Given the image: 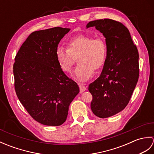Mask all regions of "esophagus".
Returning a JSON list of instances; mask_svg holds the SVG:
<instances>
[{"label": "esophagus", "mask_w": 154, "mask_h": 154, "mask_svg": "<svg viewBox=\"0 0 154 154\" xmlns=\"http://www.w3.org/2000/svg\"><path fill=\"white\" fill-rule=\"evenodd\" d=\"M78 85H79V89H80V91H81V93H82V92H84L85 91H86V90H87V88H86V87L83 84H82V83H78Z\"/></svg>", "instance_id": "34e87169"}]
</instances>
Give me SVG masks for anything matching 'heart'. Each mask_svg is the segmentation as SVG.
<instances>
[{"label":"heart","mask_w":154,"mask_h":154,"mask_svg":"<svg viewBox=\"0 0 154 154\" xmlns=\"http://www.w3.org/2000/svg\"><path fill=\"white\" fill-rule=\"evenodd\" d=\"M73 76L80 81H86L92 76L94 69H99L106 61L107 46L103 38L79 35L68 42V49L58 46L55 57L61 69L69 72L75 63L74 56L79 55Z\"/></svg>","instance_id":"1"}]
</instances>
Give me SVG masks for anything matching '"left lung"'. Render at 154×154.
<instances>
[{"mask_svg":"<svg viewBox=\"0 0 154 154\" xmlns=\"http://www.w3.org/2000/svg\"><path fill=\"white\" fill-rule=\"evenodd\" d=\"M105 38L107 56L99 77L89 86L94 115L105 119L122 111L128 104L139 77V55L128 28L105 18L89 22Z\"/></svg>","mask_w":154,"mask_h":154,"instance_id":"left-lung-1","label":"left lung"}]
</instances>
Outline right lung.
Returning a JSON list of instances; mask_svg holds the SVG:
<instances>
[{"label":"right lung","instance_id":"add662e5","mask_svg":"<svg viewBox=\"0 0 154 154\" xmlns=\"http://www.w3.org/2000/svg\"><path fill=\"white\" fill-rule=\"evenodd\" d=\"M70 28L55 27L35 31L20 48L13 66L16 93L19 100L39 123L60 126L69 106L79 93L58 64L55 51Z\"/></svg>","mask_w":154,"mask_h":154}]
</instances>
